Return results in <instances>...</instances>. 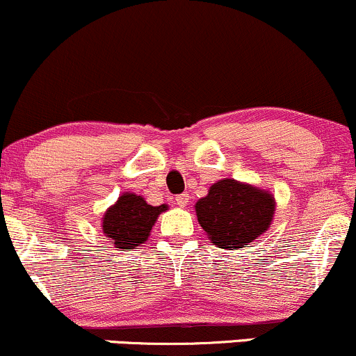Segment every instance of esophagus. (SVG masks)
Segmentation results:
<instances>
[{
	"label": "esophagus",
	"instance_id": "34e87169",
	"mask_svg": "<svg viewBox=\"0 0 356 356\" xmlns=\"http://www.w3.org/2000/svg\"><path fill=\"white\" fill-rule=\"evenodd\" d=\"M175 202H177L179 207H186L187 202H189V194H181L175 197Z\"/></svg>",
	"mask_w": 356,
	"mask_h": 356
}]
</instances>
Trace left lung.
Here are the masks:
<instances>
[{
	"label": "left lung",
	"instance_id": "8db88e82",
	"mask_svg": "<svg viewBox=\"0 0 356 356\" xmlns=\"http://www.w3.org/2000/svg\"><path fill=\"white\" fill-rule=\"evenodd\" d=\"M194 207L199 224L214 246L241 249L271 227L276 201L266 189L236 179H220Z\"/></svg>",
	"mask_w": 356,
	"mask_h": 356
}]
</instances>
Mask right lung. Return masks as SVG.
<instances>
[{"instance_id": "1", "label": "right lung", "mask_w": 356, "mask_h": 356, "mask_svg": "<svg viewBox=\"0 0 356 356\" xmlns=\"http://www.w3.org/2000/svg\"><path fill=\"white\" fill-rule=\"evenodd\" d=\"M167 209V204L150 206L136 192H124L117 202L105 211L102 229L115 248L136 249L149 239L155 220Z\"/></svg>"}]
</instances>
